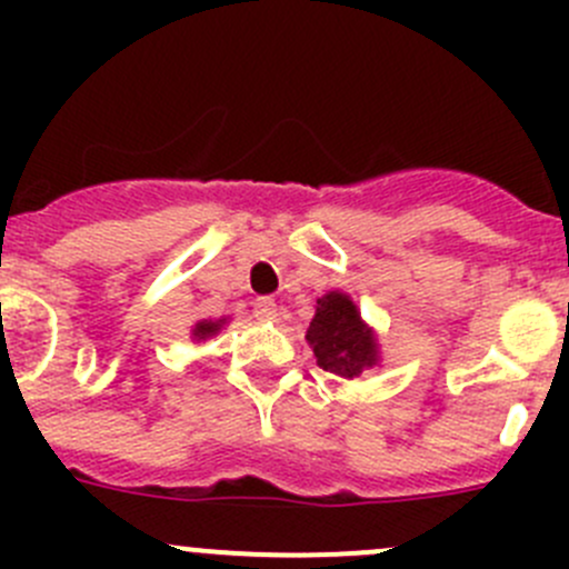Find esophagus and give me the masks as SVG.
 I'll list each match as a JSON object with an SVG mask.
<instances>
[{
  "label": "esophagus",
  "mask_w": 569,
  "mask_h": 569,
  "mask_svg": "<svg viewBox=\"0 0 569 569\" xmlns=\"http://www.w3.org/2000/svg\"><path fill=\"white\" fill-rule=\"evenodd\" d=\"M252 317L258 321H274L278 319V306H274L272 297H258L256 302H252Z\"/></svg>",
  "instance_id": "1"
}]
</instances>
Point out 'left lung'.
<instances>
[{
  "mask_svg": "<svg viewBox=\"0 0 569 569\" xmlns=\"http://www.w3.org/2000/svg\"><path fill=\"white\" fill-rule=\"evenodd\" d=\"M306 338L313 347L319 369L343 380H355L380 360L375 330L360 319L358 306L343 291H327L319 297Z\"/></svg>",
  "mask_w": 569,
  "mask_h": 569,
  "instance_id": "obj_1",
  "label": "left lung"
}]
</instances>
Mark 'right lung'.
Masks as SVG:
<instances>
[{"instance_id":"1","label":"right lung","mask_w":569,"mask_h":569,"mask_svg":"<svg viewBox=\"0 0 569 569\" xmlns=\"http://www.w3.org/2000/svg\"><path fill=\"white\" fill-rule=\"evenodd\" d=\"M222 325H226V319H217V321L203 319V321H198V325H194V330H192V338H198V341H206V338H209V336H217Z\"/></svg>"}]
</instances>
